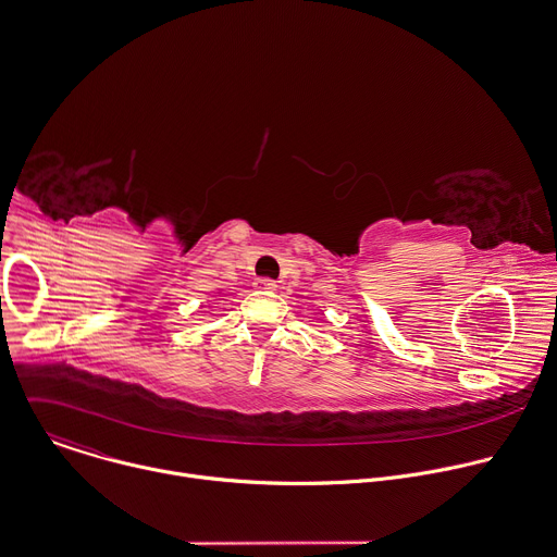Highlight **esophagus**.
I'll list each match as a JSON object with an SVG mask.
<instances>
[{
	"mask_svg": "<svg viewBox=\"0 0 557 557\" xmlns=\"http://www.w3.org/2000/svg\"><path fill=\"white\" fill-rule=\"evenodd\" d=\"M253 288H256V290H275V288H277V284H275L273 280L260 277V280H256V282H253Z\"/></svg>",
	"mask_w": 557,
	"mask_h": 557,
	"instance_id": "esophagus-1",
	"label": "esophagus"
}]
</instances>
